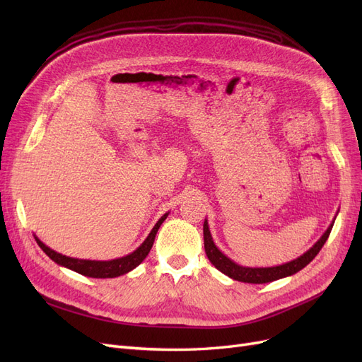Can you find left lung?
<instances>
[{
	"label": "left lung",
	"instance_id": "obj_1",
	"mask_svg": "<svg viewBox=\"0 0 362 362\" xmlns=\"http://www.w3.org/2000/svg\"><path fill=\"white\" fill-rule=\"evenodd\" d=\"M334 222H335V218L332 221V223L327 226L325 234L319 240H317V242L308 250H306L305 254H302L300 257H298L293 261L286 262V264H279V266H273V267H245V266L237 264V262L233 261L231 258H228L223 252L214 245L210 228H208L206 218L204 222V247H205V254H206L208 259L211 261V264L218 272H222L223 275L233 278L235 281H240V282L266 284V282H272V281H276L281 278L291 276V275H294V273L302 270L305 266H308L310 262L315 258V255L319 254L323 245L326 243L327 237H329V234H331Z\"/></svg>",
	"mask_w": 362,
	"mask_h": 362
}]
</instances>
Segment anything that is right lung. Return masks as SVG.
<instances>
[{
    "instance_id": "1",
    "label": "right lung",
    "mask_w": 362,
    "mask_h": 362,
    "mask_svg": "<svg viewBox=\"0 0 362 362\" xmlns=\"http://www.w3.org/2000/svg\"><path fill=\"white\" fill-rule=\"evenodd\" d=\"M168 216H169V213L163 214L158 218V222L156 223L154 228L151 229V233L145 238V242L141 243L134 252H131V254H128L125 257L108 259V261L80 259V258H72V257L62 255V254H59V252L48 247L43 242H40V240L36 235H35V238H36L37 245L40 246V249L45 252V254L54 262H57V264L62 266V267L71 269V270H74L76 273H80V275L89 276V278H116V276H120V275H125V273L136 269L140 264V262L148 257L152 245H154V240H156L158 228L161 226V223L164 221H166Z\"/></svg>"
}]
</instances>
